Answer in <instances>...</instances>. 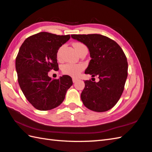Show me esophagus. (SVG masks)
Masks as SVG:
<instances>
[{
  "instance_id": "esophagus-1",
  "label": "esophagus",
  "mask_w": 152,
  "mask_h": 152,
  "mask_svg": "<svg viewBox=\"0 0 152 152\" xmlns=\"http://www.w3.org/2000/svg\"><path fill=\"white\" fill-rule=\"evenodd\" d=\"M78 78H72V82H73L74 83L76 82L77 81H78Z\"/></svg>"
}]
</instances>
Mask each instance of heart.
Instances as JSON below:
<instances>
[{
	"label": "heart",
	"mask_w": 152,
	"mask_h": 152,
	"mask_svg": "<svg viewBox=\"0 0 152 152\" xmlns=\"http://www.w3.org/2000/svg\"><path fill=\"white\" fill-rule=\"evenodd\" d=\"M85 46L81 43H74L73 44L74 48L75 50H78L80 48H81L82 47ZM63 48V47H61L59 48L57 51V57L60 58L61 56V50ZM84 69V66L81 64H66L63 65V66L62 67V71L64 74H66V75L76 77L78 76L80 73Z\"/></svg>",
	"instance_id": "b5f03b06"
}]
</instances>
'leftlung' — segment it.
Instances as JSON below:
<instances>
[{"instance_id":"1","label":"left lung","mask_w":152,"mask_h":152,"mask_svg":"<svg viewBox=\"0 0 152 152\" xmlns=\"http://www.w3.org/2000/svg\"><path fill=\"white\" fill-rule=\"evenodd\" d=\"M83 43L90 51L91 60L85 74L98 76L99 81L86 80L81 99L88 109L107 111L116 105L124 90L128 76V62L121 47L100 34L71 35Z\"/></svg>"}]
</instances>
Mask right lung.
I'll use <instances>...</instances> for the list:
<instances>
[{
	"label": "right lung",
	"instance_id": "1",
	"mask_svg": "<svg viewBox=\"0 0 152 152\" xmlns=\"http://www.w3.org/2000/svg\"><path fill=\"white\" fill-rule=\"evenodd\" d=\"M70 38V35L40 32L27 38L20 47L16 58L18 81L35 109L47 111L59 106L73 84L68 75L55 80L48 76L50 70H58L57 51Z\"/></svg>",
	"mask_w": 152,
	"mask_h": 152
}]
</instances>
